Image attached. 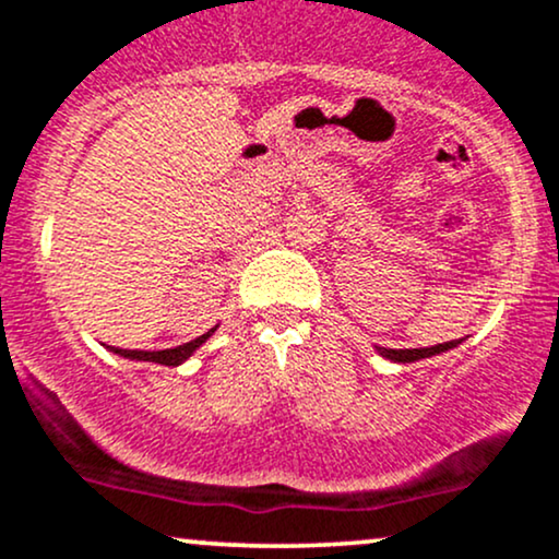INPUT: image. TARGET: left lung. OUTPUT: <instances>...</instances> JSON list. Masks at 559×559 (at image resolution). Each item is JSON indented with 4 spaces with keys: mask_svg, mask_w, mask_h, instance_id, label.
Segmentation results:
<instances>
[{
    "mask_svg": "<svg viewBox=\"0 0 559 559\" xmlns=\"http://www.w3.org/2000/svg\"><path fill=\"white\" fill-rule=\"evenodd\" d=\"M463 338L459 341H448V344H437V346H429V348H382L378 346V354L385 356L390 361H399V365H408V361H419V359H427V356H437L442 352H450V348H455L461 344Z\"/></svg>",
    "mask_w": 559,
    "mask_h": 559,
    "instance_id": "left-lung-1",
    "label": "left lung"
}]
</instances>
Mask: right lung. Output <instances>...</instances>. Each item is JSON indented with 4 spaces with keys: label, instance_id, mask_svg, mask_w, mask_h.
Segmentation results:
<instances>
[{
    "label": "right lung",
    "instance_id": "obj_1",
    "mask_svg": "<svg viewBox=\"0 0 559 559\" xmlns=\"http://www.w3.org/2000/svg\"><path fill=\"white\" fill-rule=\"evenodd\" d=\"M215 333V328L211 331L200 335V338L190 341V344H181V346H174V348H164V352H134V348H114V346H106L109 352L124 356V359H134V361H156V365H164V367H179L181 361H187L190 356L198 352L200 346L205 344L207 338Z\"/></svg>",
    "mask_w": 559,
    "mask_h": 559
}]
</instances>
